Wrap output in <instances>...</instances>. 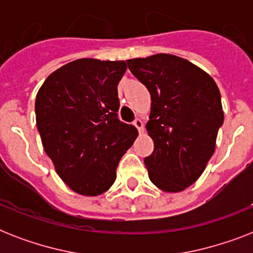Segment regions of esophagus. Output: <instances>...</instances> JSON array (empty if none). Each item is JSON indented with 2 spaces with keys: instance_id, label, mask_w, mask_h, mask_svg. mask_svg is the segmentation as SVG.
Masks as SVG:
<instances>
[{
  "instance_id": "esophagus-1",
  "label": "esophagus",
  "mask_w": 253,
  "mask_h": 253,
  "mask_svg": "<svg viewBox=\"0 0 253 253\" xmlns=\"http://www.w3.org/2000/svg\"><path fill=\"white\" fill-rule=\"evenodd\" d=\"M134 125H135V127L138 128L139 134H143V132H144V123H143L142 119H139V118L135 119Z\"/></svg>"
}]
</instances>
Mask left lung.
I'll return each instance as SVG.
<instances>
[{"instance_id":"8db88e82","label":"left lung","mask_w":253,"mask_h":253,"mask_svg":"<svg viewBox=\"0 0 253 253\" xmlns=\"http://www.w3.org/2000/svg\"><path fill=\"white\" fill-rule=\"evenodd\" d=\"M127 65L151 94L146 127L154 152L144 159L150 180L163 192H182L215 151L224 119L219 89L204 69L169 53L130 59Z\"/></svg>"}]
</instances>
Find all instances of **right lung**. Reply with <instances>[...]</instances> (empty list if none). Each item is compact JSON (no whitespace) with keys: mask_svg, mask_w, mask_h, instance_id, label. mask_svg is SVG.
<instances>
[{"mask_svg":"<svg viewBox=\"0 0 253 253\" xmlns=\"http://www.w3.org/2000/svg\"><path fill=\"white\" fill-rule=\"evenodd\" d=\"M126 69V61L79 59L51 73L38 91L43 148L61 180L81 196L109 190L119 160L138 136L117 114Z\"/></svg>","mask_w":253,"mask_h":253,"instance_id":"obj_1","label":"right lung"}]
</instances>
